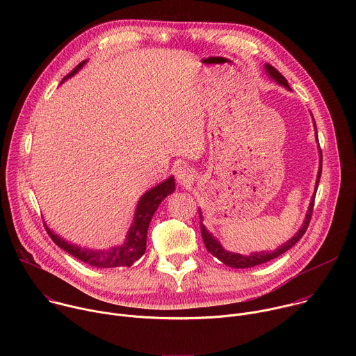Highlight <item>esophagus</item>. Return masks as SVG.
<instances>
[{"label": "esophagus", "mask_w": 356, "mask_h": 356, "mask_svg": "<svg viewBox=\"0 0 356 356\" xmlns=\"http://www.w3.org/2000/svg\"><path fill=\"white\" fill-rule=\"evenodd\" d=\"M175 176H176L177 183L183 184V186L190 184L194 180V172L188 166H179L175 170Z\"/></svg>", "instance_id": "34e87169"}]
</instances>
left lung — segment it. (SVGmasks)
Returning <instances> with one entry per match:
<instances>
[{"label":"left lung","instance_id":"8db88e82","mask_svg":"<svg viewBox=\"0 0 356 356\" xmlns=\"http://www.w3.org/2000/svg\"><path fill=\"white\" fill-rule=\"evenodd\" d=\"M265 70L268 73V76L275 80L277 84L286 87L287 90H291L287 80L273 67L270 66L269 63L265 65ZM313 117V114H312ZM313 122H314V129H316V139L318 142V136H317V128H316V121H314V117H313ZM318 150H320V168H318V173H317V180H316V188H314V194L312 197V201H310V206H309V210L306 213V218H304V222L302 225L300 227V229L289 239L286 241L283 245H280L277 249L275 250H261V252H253L250 253V255H241V253H235V252H229L227 249L222 248V245L220 243V241L211 234L207 231V228L204 227V224H202V214H201V210H198V214H200V225H201V236H202V241H204V245L207 248V250L211 253L213 257H216L218 261H221L224 265L229 266V268H235V269H246V268H253V266H258V265H262V264H266L277 257H280L282 253H284L286 250H289L296 242L300 241V238L304 235V232H306L309 224H310V220H312V214H313V207H314V198H316V191L318 188V181H320V177H321V168H323V155H321V149H320V145H318Z\"/></svg>","mask_w":356,"mask_h":356}]
</instances>
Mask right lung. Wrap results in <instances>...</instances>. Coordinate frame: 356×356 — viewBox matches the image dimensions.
<instances>
[{
  "label": "right lung",
  "instance_id": "1",
  "mask_svg": "<svg viewBox=\"0 0 356 356\" xmlns=\"http://www.w3.org/2000/svg\"><path fill=\"white\" fill-rule=\"evenodd\" d=\"M87 63V60L81 62L72 73H69L65 79H70L74 76L83 66ZM62 81V83H63ZM175 177L170 176L169 179L163 180L158 186L152 187L147 190L138 201L135 214H134V221L132 225L124 239V242L107 248V249H88V248H81L79 245L70 243L62 236L56 235L52 229H50L46 222L44 228L49 234V236L52 238V241L66 252H69L72 257L77 258L79 261L98 269H108V268H129L136 262L146 250V234L147 228L150 224L152 217H154L155 211L158 210L161 202L175 191Z\"/></svg>",
  "mask_w": 356,
  "mask_h": 356
}]
</instances>
